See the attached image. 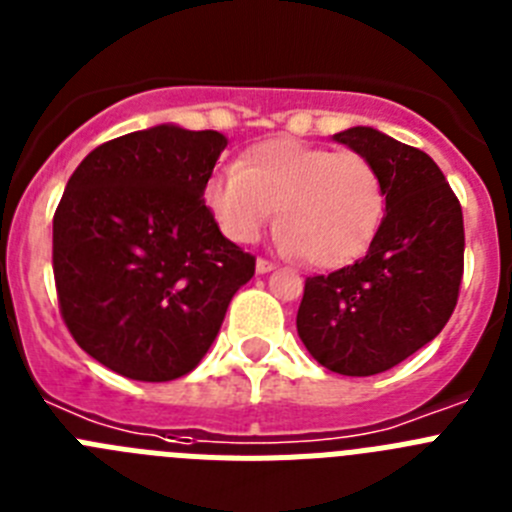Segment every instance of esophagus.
<instances>
[{
    "label": "esophagus",
    "mask_w": 512,
    "mask_h": 512,
    "mask_svg": "<svg viewBox=\"0 0 512 512\" xmlns=\"http://www.w3.org/2000/svg\"><path fill=\"white\" fill-rule=\"evenodd\" d=\"M271 269H274V264H271L269 259H259V261H256V271H259V274H269Z\"/></svg>",
    "instance_id": "obj_1"
}]
</instances>
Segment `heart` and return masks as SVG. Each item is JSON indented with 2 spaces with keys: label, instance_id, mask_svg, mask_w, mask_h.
<instances>
[{
  "label": "heart",
  "instance_id": "heart-1",
  "mask_svg": "<svg viewBox=\"0 0 512 512\" xmlns=\"http://www.w3.org/2000/svg\"><path fill=\"white\" fill-rule=\"evenodd\" d=\"M205 200L220 230L238 243L253 241L277 212L282 246L305 264L330 269L361 256L377 235L384 182L356 151L274 138L253 146L238 166L217 171Z\"/></svg>",
  "mask_w": 512,
  "mask_h": 512
}]
</instances>
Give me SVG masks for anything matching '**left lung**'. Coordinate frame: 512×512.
<instances>
[{"instance_id":"8db88e82","label":"left lung","mask_w":512,"mask_h":512,"mask_svg":"<svg viewBox=\"0 0 512 512\" xmlns=\"http://www.w3.org/2000/svg\"><path fill=\"white\" fill-rule=\"evenodd\" d=\"M382 174L387 212L354 264L305 279L297 333L320 366L387 372L449 323L464 277V217L428 153L374 128L336 133Z\"/></svg>"}]
</instances>
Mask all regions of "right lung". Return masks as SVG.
Wrapping results in <instances>:
<instances>
[{
  "label": "right lung",
  "mask_w": 512,
  "mask_h": 512,
  "mask_svg": "<svg viewBox=\"0 0 512 512\" xmlns=\"http://www.w3.org/2000/svg\"><path fill=\"white\" fill-rule=\"evenodd\" d=\"M228 140L156 125L94 148L53 215V277L74 341L112 372L171 382L200 364L256 256L205 205Z\"/></svg>",
  "instance_id": "add662e5"
}]
</instances>
